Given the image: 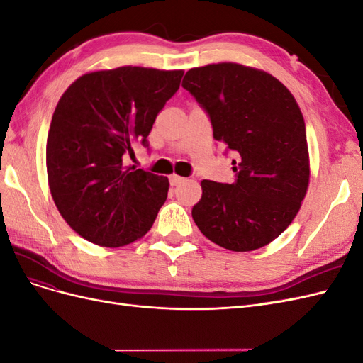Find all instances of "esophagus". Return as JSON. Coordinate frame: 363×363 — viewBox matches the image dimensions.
Masks as SVG:
<instances>
[{
    "label": "esophagus",
    "mask_w": 363,
    "mask_h": 363,
    "mask_svg": "<svg viewBox=\"0 0 363 363\" xmlns=\"http://www.w3.org/2000/svg\"><path fill=\"white\" fill-rule=\"evenodd\" d=\"M186 179H183V177H180V175H177V174H172L171 177H169V182H171V184L172 186H179L180 183H183Z\"/></svg>",
    "instance_id": "esophagus-1"
}]
</instances>
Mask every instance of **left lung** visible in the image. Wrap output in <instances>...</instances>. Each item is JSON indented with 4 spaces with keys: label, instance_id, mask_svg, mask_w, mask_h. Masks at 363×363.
<instances>
[{
    "label": "left lung",
    "instance_id": "8db88e82",
    "mask_svg": "<svg viewBox=\"0 0 363 363\" xmlns=\"http://www.w3.org/2000/svg\"><path fill=\"white\" fill-rule=\"evenodd\" d=\"M182 86L211 116L213 139L238 151L232 184L203 180L200 232L230 251L268 245L298 213L311 179L304 118L271 74L224 62L192 68Z\"/></svg>",
    "mask_w": 363,
    "mask_h": 363
}]
</instances>
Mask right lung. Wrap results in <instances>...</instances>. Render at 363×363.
<instances>
[{"label":"right lung","mask_w":363,"mask_h":363,"mask_svg":"<svg viewBox=\"0 0 363 363\" xmlns=\"http://www.w3.org/2000/svg\"><path fill=\"white\" fill-rule=\"evenodd\" d=\"M183 69L121 67L83 74L63 92L47 140V174L65 221L100 247L145 236L167 201L168 177L125 167L148 145L156 116L179 91Z\"/></svg>","instance_id":"obj_1"}]
</instances>
